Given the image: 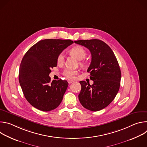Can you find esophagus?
Returning <instances> with one entry per match:
<instances>
[{
    "mask_svg": "<svg viewBox=\"0 0 147 147\" xmlns=\"http://www.w3.org/2000/svg\"><path fill=\"white\" fill-rule=\"evenodd\" d=\"M74 81H72V80H68V82H69V84H71V83H73Z\"/></svg>",
    "mask_w": 147,
    "mask_h": 147,
    "instance_id": "esophagus-1",
    "label": "esophagus"
}]
</instances>
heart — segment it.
Listing matches in <instances>:
<instances>
[{
  "mask_svg": "<svg viewBox=\"0 0 147 147\" xmlns=\"http://www.w3.org/2000/svg\"><path fill=\"white\" fill-rule=\"evenodd\" d=\"M70 53L75 56L78 60H81L84 58L86 56V51L80 45H77L73 47L70 50ZM64 61V56L62 53L58 55L57 58V62L58 64H62ZM81 65H83V63L81 62ZM77 73V71L72 69H66L63 72V75L66 76L67 78L72 80L74 78V76Z\"/></svg>",
  "mask_w": 147,
  "mask_h": 147,
  "instance_id": "1",
  "label": "heart"
}]
</instances>
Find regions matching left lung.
I'll use <instances>...</instances> for the list:
<instances>
[{
  "label": "left lung",
  "instance_id": "8db88e82",
  "mask_svg": "<svg viewBox=\"0 0 147 147\" xmlns=\"http://www.w3.org/2000/svg\"><path fill=\"white\" fill-rule=\"evenodd\" d=\"M74 42L88 49L92 56L87 72L90 73L94 84L80 81L79 100L85 108L99 111L108 106L119 91L121 71L118 61L111 48L101 40H78Z\"/></svg>",
  "mask_w": 147,
  "mask_h": 147
}]
</instances>
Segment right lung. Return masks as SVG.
Segmentation results:
<instances>
[{
    "instance_id": "right-lung-1",
    "label": "right lung",
    "mask_w": 147,
    "mask_h": 147,
    "mask_svg": "<svg viewBox=\"0 0 147 147\" xmlns=\"http://www.w3.org/2000/svg\"><path fill=\"white\" fill-rule=\"evenodd\" d=\"M73 41L47 39L39 40L24 55L19 70V82L27 101L44 112L56 109L60 104L69 84L67 81L53 80L49 74L57 66L59 54Z\"/></svg>"
}]
</instances>
